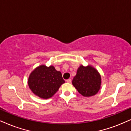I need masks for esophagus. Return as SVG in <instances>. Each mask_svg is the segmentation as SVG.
<instances>
[{
	"instance_id": "34e87169",
	"label": "esophagus",
	"mask_w": 131,
	"mask_h": 131,
	"mask_svg": "<svg viewBox=\"0 0 131 131\" xmlns=\"http://www.w3.org/2000/svg\"><path fill=\"white\" fill-rule=\"evenodd\" d=\"M66 81H67V83H71V79H68V80H67Z\"/></svg>"
}]
</instances>
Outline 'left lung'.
<instances>
[{"instance_id": "1", "label": "left lung", "mask_w": 131, "mask_h": 131, "mask_svg": "<svg viewBox=\"0 0 131 131\" xmlns=\"http://www.w3.org/2000/svg\"><path fill=\"white\" fill-rule=\"evenodd\" d=\"M72 85L83 96L91 97L95 95L100 88L101 76L91 66L81 65L72 80Z\"/></svg>"}]
</instances>
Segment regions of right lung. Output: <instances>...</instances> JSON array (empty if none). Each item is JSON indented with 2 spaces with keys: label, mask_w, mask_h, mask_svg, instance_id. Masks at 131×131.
<instances>
[{
  "label": "right lung",
  "mask_w": 131,
  "mask_h": 131,
  "mask_svg": "<svg viewBox=\"0 0 131 131\" xmlns=\"http://www.w3.org/2000/svg\"><path fill=\"white\" fill-rule=\"evenodd\" d=\"M64 82L62 73L52 66L41 65L36 68L28 79V85L32 92L45 99L52 97Z\"/></svg>",
  "instance_id": "right-lung-1"
}]
</instances>
